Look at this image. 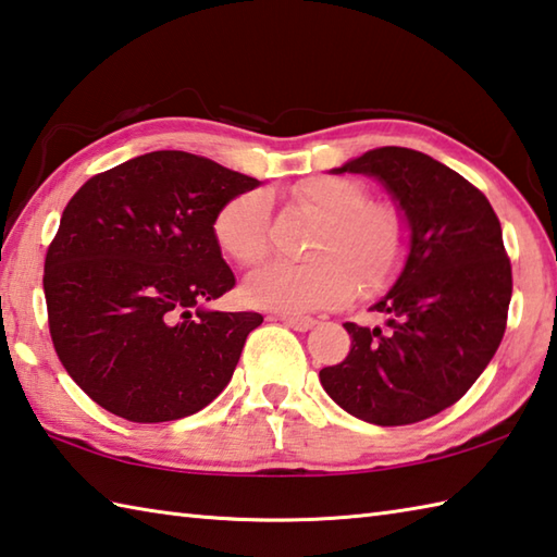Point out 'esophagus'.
<instances>
[{
  "instance_id": "obj_1",
  "label": "esophagus",
  "mask_w": 557,
  "mask_h": 557,
  "mask_svg": "<svg viewBox=\"0 0 557 557\" xmlns=\"http://www.w3.org/2000/svg\"><path fill=\"white\" fill-rule=\"evenodd\" d=\"M280 321L289 325L292 331H299V333H307L315 325V319H309V315H282Z\"/></svg>"
}]
</instances>
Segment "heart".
<instances>
[{"label": "heart", "instance_id": "obj_1", "mask_svg": "<svg viewBox=\"0 0 557 557\" xmlns=\"http://www.w3.org/2000/svg\"><path fill=\"white\" fill-rule=\"evenodd\" d=\"M301 212L319 220L307 263H268L250 272L244 297L260 309L311 313L359 294L386 289L408 253V224L396 207L369 202L362 183L341 176H311L289 190ZM270 205L250 190L228 200L214 216V238L242 265H256L268 253Z\"/></svg>", "mask_w": 557, "mask_h": 557}]
</instances>
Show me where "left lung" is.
<instances>
[{
	"label": "left lung",
	"mask_w": 557,
	"mask_h": 557,
	"mask_svg": "<svg viewBox=\"0 0 557 557\" xmlns=\"http://www.w3.org/2000/svg\"><path fill=\"white\" fill-rule=\"evenodd\" d=\"M333 173L384 185L408 224V256L372 307L386 329L345 323L350 355L321 369V386L350 416L381 428L437 416L503 343L511 299L503 226L475 185L416 149L379 147Z\"/></svg>",
	"instance_id": "obj_1"
}]
</instances>
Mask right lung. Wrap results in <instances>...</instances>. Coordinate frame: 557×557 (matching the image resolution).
<instances>
[{
    "mask_svg": "<svg viewBox=\"0 0 557 557\" xmlns=\"http://www.w3.org/2000/svg\"><path fill=\"white\" fill-rule=\"evenodd\" d=\"M260 181L188 151H149L86 181L46 256L54 352L86 396L129 422L188 418L232 381L256 311L234 287L214 216Z\"/></svg>",
    "mask_w": 557,
    "mask_h": 557,
    "instance_id": "1",
    "label": "right lung"
}]
</instances>
